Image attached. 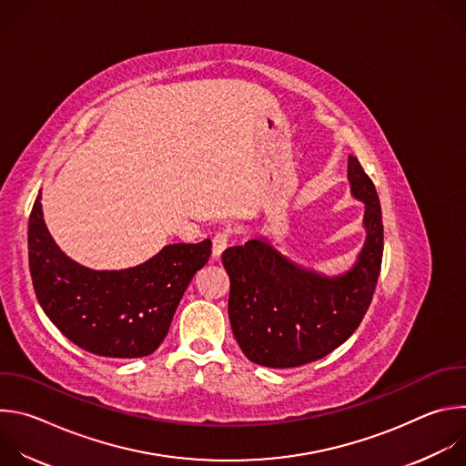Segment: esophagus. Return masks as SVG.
Masks as SVG:
<instances>
[{
    "mask_svg": "<svg viewBox=\"0 0 466 466\" xmlns=\"http://www.w3.org/2000/svg\"><path fill=\"white\" fill-rule=\"evenodd\" d=\"M228 241H230V232L228 230H219L214 236V239H212V252H214L216 258H219L225 252V248L228 247Z\"/></svg>",
    "mask_w": 466,
    "mask_h": 466,
    "instance_id": "1",
    "label": "esophagus"
}]
</instances>
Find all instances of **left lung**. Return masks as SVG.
<instances>
[{
	"label": "left lung",
	"mask_w": 466,
	"mask_h": 466,
	"mask_svg": "<svg viewBox=\"0 0 466 466\" xmlns=\"http://www.w3.org/2000/svg\"><path fill=\"white\" fill-rule=\"evenodd\" d=\"M349 180L352 195L365 203L367 239L347 273L324 277L304 269L263 238L223 252L230 326L252 363L289 369L317 361L343 345L365 317L381 269V207L356 157H349Z\"/></svg>",
	"instance_id": "obj_1"
}]
</instances>
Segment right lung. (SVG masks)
<instances>
[{
  "mask_svg": "<svg viewBox=\"0 0 466 466\" xmlns=\"http://www.w3.org/2000/svg\"><path fill=\"white\" fill-rule=\"evenodd\" d=\"M29 271L49 320L72 343L103 358H144L167 336L175 309L212 241L173 243L142 265L94 271L66 256L42 216L40 195L29 218Z\"/></svg>",
  "mask_w": 466,
  "mask_h": 466,
  "instance_id": "add662e5",
  "label": "right lung"
}]
</instances>
